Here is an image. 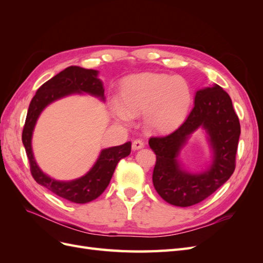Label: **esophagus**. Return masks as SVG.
Masks as SVG:
<instances>
[{
	"mask_svg": "<svg viewBox=\"0 0 263 263\" xmlns=\"http://www.w3.org/2000/svg\"><path fill=\"white\" fill-rule=\"evenodd\" d=\"M144 146H145L144 141L140 140V139H136V140H134V141H133V145H132V147H133V149H134V150H138V149H141V148H144Z\"/></svg>",
	"mask_w": 263,
	"mask_h": 263,
	"instance_id": "esophagus-1",
	"label": "esophagus"
}]
</instances>
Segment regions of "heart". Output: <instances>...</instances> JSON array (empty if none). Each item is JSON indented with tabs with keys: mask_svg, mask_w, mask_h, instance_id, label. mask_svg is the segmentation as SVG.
Instances as JSON below:
<instances>
[{
	"mask_svg": "<svg viewBox=\"0 0 263 263\" xmlns=\"http://www.w3.org/2000/svg\"><path fill=\"white\" fill-rule=\"evenodd\" d=\"M122 105L113 103L118 122L129 123V116L145 113V124L150 129L165 130L179 124L187 114L192 92L181 77L144 72L126 79L121 91Z\"/></svg>",
	"mask_w": 263,
	"mask_h": 263,
	"instance_id": "1",
	"label": "heart"
}]
</instances>
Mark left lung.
<instances>
[{"label": "left lung", "mask_w": 263, "mask_h": 263, "mask_svg": "<svg viewBox=\"0 0 263 263\" xmlns=\"http://www.w3.org/2000/svg\"><path fill=\"white\" fill-rule=\"evenodd\" d=\"M200 128L206 134L212 160L205 171L190 173L182 168L178 156L192 134ZM239 136V119L229 95L217 84L196 91L194 107L184 123L165 136L149 139L157 157L153 182L158 194L180 208L205 200L234 173Z\"/></svg>", "instance_id": "1"}]
</instances>
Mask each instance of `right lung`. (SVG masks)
I'll return each instance as SVG.
<instances>
[{
  "mask_svg": "<svg viewBox=\"0 0 263 263\" xmlns=\"http://www.w3.org/2000/svg\"><path fill=\"white\" fill-rule=\"evenodd\" d=\"M98 76V70L71 66L45 82L30 102L22 135L31 176L35 181L53 194L77 204L89 203L104 192L118 161L130 154L132 142L102 149L98 160L84 176L71 181H59L44 173L38 166L31 148V138L39 115L54 101L71 94L86 93L104 102V86Z\"/></svg>",
  "mask_w": 263,
  "mask_h": 263,
  "instance_id": "add662e5",
  "label": "right lung"
}]
</instances>
